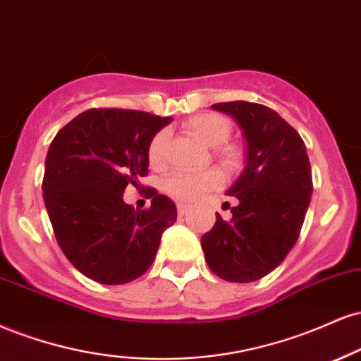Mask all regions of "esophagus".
<instances>
[{
	"mask_svg": "<svg viewBox=\"0 0 361 361\" xmlns=\"http://www.w3.org/2000/svg\"><path fill=\"white\" fill-rule=\"evenodd\" d=\"M177 211H179V214L182 216V214H185L189 211V204H184V202H179V204H177Z\"/></svg>",
	"mask_w": 361,
	"mask_h": 361,
	"instance_id": "1",
	"label": "esophagus"
}]
</instances>
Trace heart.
<instances>
[{
    "label": "heart",
    "instance_id": "heart-1",
    "mask_svg": "<svg viewBox=\"0 0 361 361\" xmlns=\"http://www.w3.org/2000/svg\"><path fill=\"white\" fill-rule=\"evenodd\" d=\"M189 133L204 142L209 147H218L230 138L231 123L221 114L202 113L196 114L185 123ZM169 133L159 131L152 138L148 147V159L154 167H160L165 160V148H167ZM219 157L226 165H236L240 160V154L235 147L221 145L218 150ZM223 182L221 172L216 169H206L199 172H176L165 182V189L171 196L180 199V201H194L201 197L207 190L218 188Z\"/></svg>",
    "mask_w": 361,
    "mask_h": 361
}]
</instances>
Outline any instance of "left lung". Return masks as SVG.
Returning a JSON list of instances; mask_svg holds the SVG:
<instances>
[{"instance_id": "obj_1", "label": "left lung", "mask_w": 361, "mask_h": 361, "mask_svg": "<svg viewBox=\"0 0 361 361\" xmlns=\"http://www.w3.org/2000/svg\"><path fill=\"white\" fill-rule=\"evenodd\" d=\"M211 108L238 123L247 162L226 190L238 199L231 219L216 213L201 247L218 277L255 282L277 269L299 238L312 194L311 164L300 135L274 109L248 101Z\"/></svg>"}]
</instances>
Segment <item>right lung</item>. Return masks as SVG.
Wrapping results in <instances>:
<instances>
[{
  "instance_id": "add662e5",
  "label": "right lung",
  "mask_w": 361,
  "mask_h": 361,
  "mask_svg": "<svg viewBox=\"0 0 361 361\" xmlns=\"http://www.w3.org/2000/svg\"><path fill=\"white\" fill-rule=\"evenodd\" d=\"M172 121L133 109H87L55 135L45 159L44 202L63 255L80 274L120 286L148 270L177 219L167 196L148 209L123 201L148 173L152 138Z\"/></svg>"
}]
</instances>
